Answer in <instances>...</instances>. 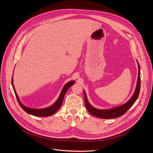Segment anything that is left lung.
<instances>
[{
	"mask_svg": "<svg viewBox=\"0 0 153 153\" xmlns=\"http://www.w3.org/2000/svg\"><path fill=\"white\" fill-rule=\"evenodd\" d=\"M138 67H139V73H138V79H137L136 88L132 97L126 103L120 106H117V107L110 109V110H98V109L94 108L89 103L88 100H87L86 94L84 91L85 104L88 112L94 116L104 119H113V118H116L123 115L129 110V109L133 105V104L134 103V102H136V100H137L139 95L140 89V67H139V63H138Z\"/></svg>",
	"mask_w": 153,
	"mask_h": 153,
	"instance_id": "8db88e82",
	"label": "left lung"
}]
</instances>
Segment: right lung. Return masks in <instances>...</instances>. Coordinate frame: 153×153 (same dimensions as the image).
Masks as SVG:
<instances>
[{
  "label": "right lung",
  "mask_w": 153,
  "mask_h": 153,
  "mask_svg": "<svg viewBox=\"0 0 153 153\" xmlns=\"http://www.w3.org/2000/svg\"><path fill=\"white\" fill-rule=\"evenodd\" d=\"M11 83H12V86H13L15 95L18 100L19 105L26 113H27L31 115H33L34 116H37V117H47V116H51L53 114H54L60 108V107L62 105L63 100L65 93H66L67 91L68 90V89L70 88V87L74 83V80L70 81L69 82H68L66 85H65L63 86V89L60 93V94L58 99L57 100V101L53 105H51L48 108H44V109H33L31 108L27 107V106H24L22 103H21L18 97V96L16 92L15 88H14V86L13 85V77H12V79H11Z\"/></svg>",
  "instance_id": "obj_1"
}]
</instances>
